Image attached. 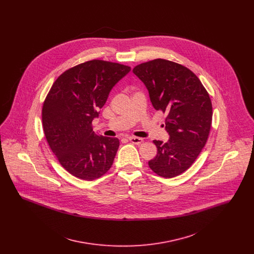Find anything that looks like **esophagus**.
<instances>
[{
  "mask_svg": "<svg viewBox=\"0 0 254 254\" xmlns=\"http://www.w3.org/2000/svg\"><path fill=\"white\" fill-rule=\"evenodd\" d=\"M128 140H129L132 144H135V145H139V144H141V143H143V142H144V139H143V138L134 137V136L129 137V138H128Z\"/></svg>",
  "mask_w": 254,
  "mask_h": 254,
  "instance_id": "esophagus-1",
  "label": "esophagus"
}]
</instances>
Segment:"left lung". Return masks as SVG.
<instances>
[{"mask_svg":"<svg viewBox=\"0 0 254 254\" xmlns=\"http://www.w3.org/2000/svg\"><path fill=\"white\" fill-rule=\"evenodd\" d=\"M132 71L146 86L154 109L168 114L169 140L153 141L157 155L148 166L161 177L178 176L193 164L207 141L211 100L199 78L180 64L155 59L136 65Z\"/></svg>","mask_w":254,"mask_h":254,"instance_id":"1","label":"left lung"}]
</instances>
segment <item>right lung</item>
<instances>
[{
  "label": "right lung",
  "mask_w": 254,
  "mask_h": 254,
  "mask_svg": "<svg viewBox=\"0 0 254 254\" xmlns=\"http://www.w3.org/2000/svg\"><path fill=\"white\" fill-rule=\"evenodd\" d=\"M129 71L118 63L87 61L62 73L51 86L42 109L43 129L61 166L73 176L92 181L111 168L119 139L95 135L92 121Z\"/></svg>",
  "instance_id": "right-lung-1"
}]
</instances>
